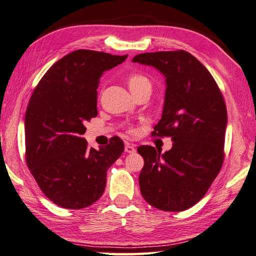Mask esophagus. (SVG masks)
I'll use <instances>...</instances> for the list:
<instances>
[{
	"label": "esophagus",
	"instance_id": "34e87169",
	"mask_svg": "<svg viewBox=\"0 0 256 256\" xmlns=\"http://www.w3.org/2000/svg\"><path fill=\"white\" fill-rule=\"evenodd\" d=\"M124 150H125V152H128V154H133V152H136V148H134V146L131 144H125V148H124Z\"/></svg>",
	"mask_w": 256,
	"mask_h": 256
}]
</instances>
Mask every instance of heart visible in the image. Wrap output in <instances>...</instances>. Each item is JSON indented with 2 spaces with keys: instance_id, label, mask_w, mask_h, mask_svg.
<instances>
[{
  "instance_id": "obj_1",
  "label": "heart",
  "mask_w": 256,
  "mask_h": 256,
  "mask_svg": "<svg viewBox=\"0 0 256 256\" xmlns=\"http://www.w3.org/2000/svg\"><path fill=\"white\" fill-rule=\"evenodd\" d=\"M128 84L130 90H134V88L141 86V85L149 84V80H148L147 77L136 74V75H132V76L128 77Z\"/></svg>"
}]
</instances>
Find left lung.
<instances>
[{"label":"left lung","mask_w":256,"mask_h":256,"mask_svg":"<svg viewBox=\"0 0 256 256\" xmlns=\"http://www.w3.org/2000/svg\"><path fill=\"white\" fill-rule=\"evenodd\" d=\"M132 62L155 67L166 78L163 114L152 136L173 141L162 155L152 146L138 148L144 160L141 194L158 210L181 212L205 196L222 168L224 99L210 72L189 52H148Z\"/></svg>","instance_id":"obj_1"}]
</instances>
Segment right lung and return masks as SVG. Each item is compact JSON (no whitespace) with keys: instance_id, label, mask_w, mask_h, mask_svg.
<instances>
[{"instance_id":"add662e5","label":"right lung","mask_w":256,"mask_h":256,"mask_svg":"<svg viewBox=\"0 0 256 256\" xmlns=\"http://www.w3.org/2000/svg\"><path fill=\"white\" fill-rule=\"evenodd\" d=\"M128 56L76 50L58 60L30 96L25 115L26 163L56 205L80 210L102 196L107 171L124 152L120 138L88 148L85 124L98 115L96 88L104 72Z\"/></svg>"}]
</instances>
